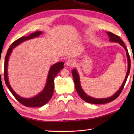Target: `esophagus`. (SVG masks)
<instances>
[{"label": "esophagus", "mask_w": 134, "mask_h": 134, "mask_svg": "<svg viewBox=\"0 0 134 134\" xmlns=\"http://www.w3.org/2000/svg\"><path fill=\"white\" fill-rule=\"evenodd\" d=\"M66 64H67V65H68V66L74 67V65H76V62H74V60H69L67 62Z\"/></svg>", "instance_id": "obj_1"}]
</instances>
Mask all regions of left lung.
I'll return each mask as SVG.
<instances>
[{"label": "left lung", "instance_id": "1", "mask_svg": "<svg viewBox=\"0 0 134 134\" xmlns=\"http://www.w3.org/2000/svg\"><path fill=\"white\" fill-rule=\"evenodd\" d=\"M107 34L109 37V40L110 41L112 42H118L125 49L126 53V56L127 58H128V71H127L125 79L124 81L123 84H122L121 87H120V89L118 90V92L115 94L113 95L112 96L110 97H108V98H105V99H96V98H93V97H92L90 96H89L87 94H86L85 92L83 91V89H81V87L80 86V79H79V76L78 74V72H77L76 69H73L72 70V75L73 77L74 81V85H75V88L77 92L79 94V96L81 97V98L83 100H85L86 102L92 103V104H105L109 102H110L113 101V100L116 99L119 96V94H121L122 92V90H123L124 86L125 85L126 81L127 80V79H128V77L129 74H130V69H131V59L130 55H129L128 49L126 47L125 45L124 42L122 41V40L121 39L119 36L114 34L112 32H108Z\"/></svg>", "mask_w": 134, "mask_h": 134}]
</instances>
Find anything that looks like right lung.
Instances as JSON below:
<instances>
[{"mask_svg": "<svg viewBox=\"0 0 134 134\" xmlns=\"http://www.w3.org/2000/svg\"><path fill=\"white\" fill-rule=\"evenodd\" d=\"M41 34V31H37L34 33L31 34L28 36V37H22L19 38V39L15 41L10 45V47L8 49L7 53H6V55L5 56V59H4V78L6 85L8 86V87L9 88V89L10 92L12 93V94L13 95V96L15 97V99H16L20 103H21L22 105L25 106H28V107H40V106H42L45 105V104L51 99L54 93V78H55V77L57 76V74L58 73V72L60 71L61 70L63 69V67H64V66H63L64 63L63 62L57 63H56V64H54L53 65H52L50 69H49L48 78H47V84L44 89L43 90L42 92H41L40 94H38L36 96L32 97V98L25 99L23 98V97H21L13 91L12 87H10L8 79V63L9 57V55H10L11 52L12 51V49L13 48H15V47H16L17 45L21 44V42L25 41L30 40L35 37H37Z\"/></svg>", "mask_w": 134, "mask_h": 134, "instance_id": "right-lung-1", "label": "right lung"}]
</instances>
